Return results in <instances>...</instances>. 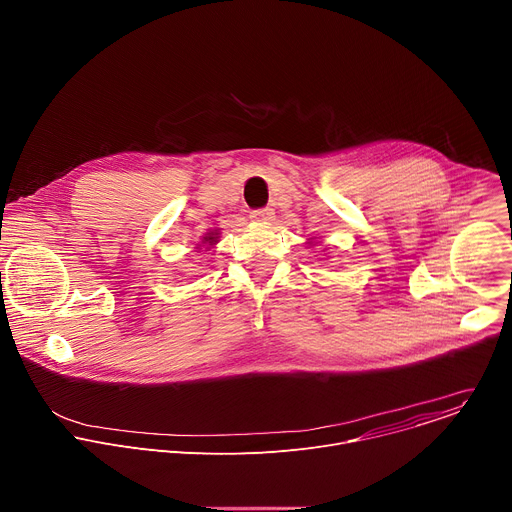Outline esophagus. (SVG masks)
Wrapping results in <instances>:
<instances>
[{
  "mask_svg": "<svg viewBox=\"0 0 512 512\" xmlns=\"http://www.w3.org/2000/svg\"><path fill=\"white\" fill-rule=\"evenodd\" d=\"M273 208L265 206V208H257V210H251V218L253 221H259V223H269L273 221Z\"/></svg>",
  "mask_w": 512,
  "mask_h": 512,
  "instance_id": "esophagus-1",
  "label": "esophagus"
}]
</instances>
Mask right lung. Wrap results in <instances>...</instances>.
Masks as SVG:
<instances>
[{
	"label": "right lung",
	"mask_w": 512,
	"mask_h": 512,
	"mask_svg": "<svg viewBox=\"0 0 512 512\" xmlns=\"http://www.w3.org/2000/svg\"><path fill=\"white\" fill-rule=\"evenodd\" d=\"M204 241H216V237H212V235H210V237H204Z\"/></svg>",
	"instance_id": "add662e5"
}]
</instances>
